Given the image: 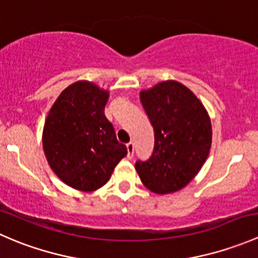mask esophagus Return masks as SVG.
Segmentation results:
<instances>
[{"mask_svg":"<svg viewBox=\"0 0 258 258\" xmlns=\"http://www.w3.org/2000/svg\"><path fill=\"white\" fill-rule=\"evenodd\" d=\"M126 147H127V157L132 158L134 157V152H135V145L132 144V142H130V144L126 145Z\"/></svg>","mask_w":258,"mask_h":258,"instance_id":"obj_1","label":"esophagus"}]
</instances>
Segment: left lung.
Wrapping results in <instances>:
<instances>
[{
    "label": "left lung",
    "mask_w": 258,
    "mask_h": 258,
    "mask_svg": "<svg viewBox=\"0 0 258 258\" xmlns=\"http://www.w3.org/2000/svg\"><path fill=\"white\" fill-rule=\"evenodd\" d=\"M155 132L150 160L135 167L151 192L167 195L186 187L209 157L212 126L209 112L189 88L173 80L140 92Z\"/></svg>",
    "instance_id": "left-lung-1"
}]
</instances>
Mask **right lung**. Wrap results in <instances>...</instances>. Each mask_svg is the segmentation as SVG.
I'll return each mask as SVG.
<instances>
[{"label": "right lung", "instance_id": "add662e5", "mask_svg": "<svg viewBox=\"0 0 258 258\" xmlns=\"http://www.w3.org/2000/svg\"><path fill=\"white\" fill-rule=\"evenodd\" d=\"M108 97L96 83L77 81L59 93L45 121L42 145L49 167L79 191L101 188L127 155L105 116Z\"/></svg>", "mask_w": 258, "mask_h": 258}]
</instances>
